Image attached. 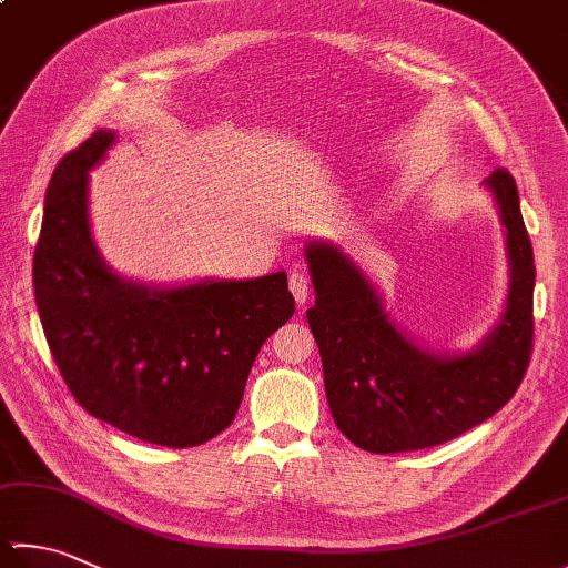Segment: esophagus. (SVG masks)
<instances>
[{
	"instance_id": "obj_1",
	"label": "esophagus",
	"mask_w": 568,
	"mask_h": 568,
	"mask_svg": "<svg viewBox=\"0 0 568 568\" xmlns=\"http://www.w3.org/2000/svg\"><path fill=\"white\" fill-rule=\"evenodd\" d=\"M288 288H292V294H294L298 306H304L308 302V280H306V274H302V272L288 274Z\"/></svg>"
}]
</instances>
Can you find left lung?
<instances>
[{
    "mask_svg": "<svg viewBox=\"0 0 568 568\" xmlns=\"http://www.w3.org/2000/svg\"><path fill=\"white\" fill-rule=\"evenodd\" d=\"M485 185L507 230L509 296L499 324L469 353L417 346L378 288L334 244H306L316 304L306 318L324 363L336 427L361 450L388 455L443 445L505 408L527 373L534 341V252L517 183L497 168Z\"/></svg>",
    "mask_w": 568,
    "mask_h": 568,
    "instance_id": "left-lung-1",
    "label": "left lung"
}]
</instances>
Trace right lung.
Masks as SVG:
<instances>
[{
	"mask_svg": "<svg viewBox=\"0 0 568 568\" xmlns=\"http://www.w3.org/2000/svg\"><path fill=\"white\" fill-rule=\"evenodd\" d=\"M113 141L95 131L53 170L34 252L39 318L81 408L138 440L195 447L232 425L294 296L284 272L175 288L113 274L89 224V170Z\"/></svg>",
	"mask_w": 568,
	"mask_h": 568,
	"instance_id": "obj_1",
	"label": "right lung"
}]
</instances>
